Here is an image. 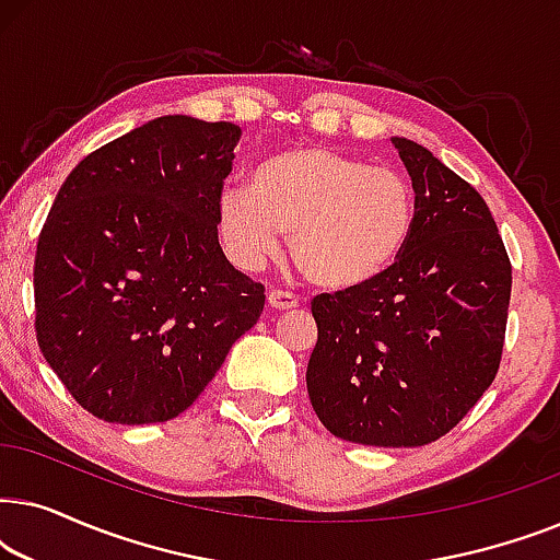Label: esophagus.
<instances>
[{
    "label": "esophagus",
    "instance_id": "34e87169",
    "mask_svg": "<svg viewBox=\"0 0 560 560\" xmlns=\"http://www.w3.org/2000/svg\"><path fill=\"white\" fill-rule=\"evenodd\" d=\"M267 303H270V308L275 311L298 308V298L293 293H288V290H278V288H272L270 293H267Z\"/></svg>",
    "mask_w": 560,
    "mask_h": 560
}]
</instances>
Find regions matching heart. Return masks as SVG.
<instances>
[{"instance_id":"obj_1","label":"heart","mask_w":560,"mask_h":560,"mask_svg":"<svg viewBox=\"0 0 560 560\" xmlns=\"http://www.w3.org/2000/svg\"><path fill=\"white\" fill-rule=\"evenodd\" d=\"M416 226L410 180L331 148H293L257 163L249 188L221 194L219 234L236 262L259 267L290 255L320 288L364 285L408 247Z\"/></svg>"}]
</instances>
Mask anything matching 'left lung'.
Listing matches in <instances>:
<instances>
[{
	"mask_svg": "<svg viewBox=\"0 0 560 560\" xmlns=\"http://www.w3.org/2000/svg\"><path fill=\"white\" fill-rule=\"evenodd\" d=\"M416 190L408 247L377 278L311 301L305 382L328 431L364 446H425L464 420L502 362L512 265L485 198L395 137Z\"/></svg>",
	"mask_w": 560,
	"mask_h": 560,
	"instance_id": "1",
	"label": "left lung"
}]
</instances>
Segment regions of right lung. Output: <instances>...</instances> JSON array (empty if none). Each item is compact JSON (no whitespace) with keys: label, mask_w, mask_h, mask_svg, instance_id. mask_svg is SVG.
Here are the masks:
<instances>
[{"label":"right lung","mask_w":560,"mask_h":560,"mask_svg":"<svg viewBox=\"0 0 560 560\" xmlns=\"http://www.w3.org/2000/svg\"><path fill=\"white\" fill-rule=\"evenodd\" d=\"M242 129L158 117L81 160L37 236L35 334L73 400L106 423L190 408L265 308L219 247Z\"/></svg>","instance_id":"1"}]
</instances>
